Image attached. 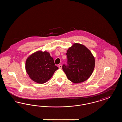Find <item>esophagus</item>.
<instances>
[{"label": "esophagus", "instance_id": "1", "mask_svg": "<svg viewBox=\"0 0 122 122\" xmlns=\"http://www.w3.org/2000/svg\"><path fill=\"white\" fill-rule=\"evenodd\" d=\"M58 67L59 68V69H62V65L61 64H59V65H58Z\"/></svg>", "mask_w": 122, "mask_h": 122}]
</instances>
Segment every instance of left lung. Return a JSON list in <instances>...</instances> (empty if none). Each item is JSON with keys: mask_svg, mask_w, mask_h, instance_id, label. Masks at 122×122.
<instances>
[{"mask_svg": "<svg viewBox=\"0 0 122 122\" xmlns=\"http://www.w3.org/2000/svg\"><path fill=\"white\" fill-rule=\"evenodd\" d=\"M67 65L62 68L68 79L74 83L86 81L92 75L95 60L93 54L85 46L74 43L67 50Z\"/></svg>", "mask_w": 122, "mask_h": 122, "instance_id": "left-lung-1", "label": "left lung"}]
</instances>
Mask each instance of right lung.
<instances>
[{
    "instance_id": "1",
    "label": "right lung",
    "mask_w": 122,
    "mask_h": 122,
    "mask_svg": "<svg viewBox=\"0 0 122 122\" xmlns=\"http://www.w3.org/2000/svg\"><path fill=\"white\" fill-rule=\"evenodd\" d=\"M25 68L30 78L39 84L46 82L58 69L50 53L41 51L29 56L26 59Z\"/></svg>"
}]
</instances>
